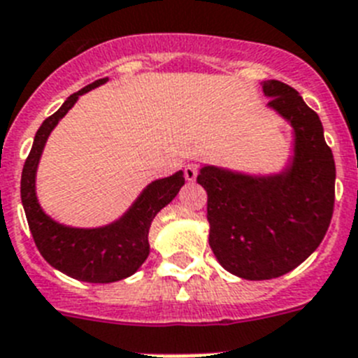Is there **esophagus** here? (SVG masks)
Here are the masks:
<instances>
[{"instance_id": "34e87169", "label": "esophagus", "mask_w": 358, "mask_h": 358, "mask_svg": "<svg viewBox=\"0 0 358 358\" xmlns=\"http://www.w3.org/2000/svg\"><path fill=\"white\" fill-rule=\"evenodd\" d=\"M183 175H185V180H187V182H194L198 176V166H194V164H187L185 169H183Z\"/></svg>"}]
</instances>
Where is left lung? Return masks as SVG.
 Instances as JSON below:
<instances>
[{
	"mask_svg": "<svg viewBox=\"0 0 358 358\" xmlns=\"http://www.w3.org/2000/svg\"><path fill=\"white\" fill-rule=\"evenodd\" d=\"M268 108L294 127L281 173L254 176L203 166L209 245L227 272L250 281L285 275L321 245L335 203V162L319 115L281 80H265Z\"/></svg>",
	"mask_w": 358,
	"mask_h": 358,
	"instance_id": "8db88e82",
	"label": "left lung"
}]
</instances>
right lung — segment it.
<instances>
[{"label": "right lung", "instance_id": "right-lung-1", "mask_svg": "<svg viewBox=\"0 0 358 358\" xmlns=\"http://www.w3.org/2000/svg\"><path fill=\"white\" fill-rule=\"evenodd\" d=\"M99 79L70 95L37 129L21 175V201L37 250L54 268L86 282H113L141 268L149 256V227L158 213L178 194L185 183L183 173L155 180L141 192L122 217L97 229H76L57 223L45 214L36 196V173L50 133L80 95L104 85Z\"/></svg>", "mask_w": 358, "mask_h": 358}]
</instances>
